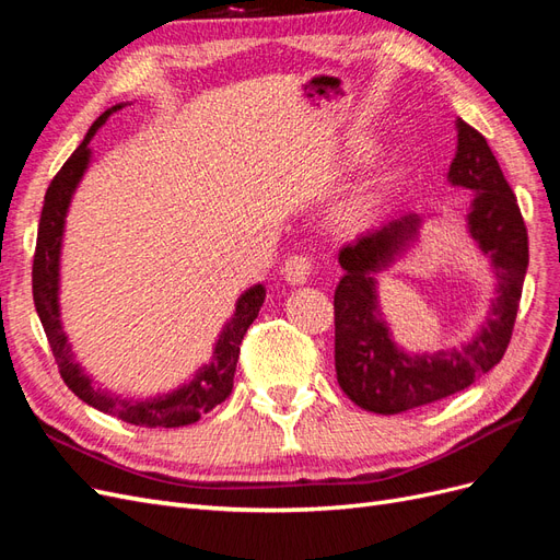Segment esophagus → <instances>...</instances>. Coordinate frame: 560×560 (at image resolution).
<instances>
[{
  "mask_svg": "<svg viewBox=\"0 0 560 560\" xmlns=\"http://www.w3.org/2000/svg\"><path fill=\"white\" fill-rule=\"evenodd\" d=\"M313 273V261L308 257H290L282 266V278L287 284H306Z\"/></svg>",
  "mask_w": 560,
  "mask_h": 560,
  "instance_id": "1",
  "label": "esophagus"
}]
</instances>
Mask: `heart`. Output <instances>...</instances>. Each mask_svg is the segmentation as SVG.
Here are the masks:
<instances>
[{"label": "heart", "instance_id": "obj_1", "mask_svg": "<svg viewBox=\"0 0 560 560\" xmlns=\"http://www.w3.org/2000/svg\"><path fill=\"white\" fill-rule=\"evenodd\" d=\"M381 206V196L376 186H362V189L352 191L346 200H341L334 210L336 224L346 231H362L371 226Z\"/></svg>", "mask_w": 560, "mask_h": 560}]
</instances>
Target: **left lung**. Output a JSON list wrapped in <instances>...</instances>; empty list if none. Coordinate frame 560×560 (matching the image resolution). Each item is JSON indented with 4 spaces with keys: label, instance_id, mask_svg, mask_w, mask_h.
Segmentation results:
<instances>
[{
    "label": "left lung",
    "instance_id": "obj_1",
    "mask_svg": "<svg viewBox=\"0 0 560 560\" xmlns=\"http://www.w3.org/2000/svg\"><path fill=\"white\" fill-rule=\"evenodd\" d=\"M455 156L446 179L471 191L465 226L490 264L495 294L467 341L434 352H411L389 331L378 273L418 243L428 217L404 212L338 252L346 273L334 294L336 378L343 393L371 413L393 416L460 393L493 369L510 346L528 270V231L483 135L463 118H455Z\"/></svg>",
    "mask_w": 560,
    "mask_h": 560
}]
</instances>
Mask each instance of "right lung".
Returning <instances> with one entry per match:
<instances>
[{
    "label": "right lung",
    "instance_id": "add662e5",
    "mask_svg": "<svg viewBox=\"0 0 560 560\" xmlns=\"http://www.w3.org/2000/svg\"><path fill=\"white\" fill-rule=\"evenodd\" d=\"M124 107L126 103H118L95 118V124L89 128L86 138H83V142L77 147L74 154L67 159V163L60 167V173L48 186L39 219L35 266H32V294H35V308L44 325L50 350H54L60 376L81 401H86L97 411L121 418L124 422H130V425L182 428L200 420L202 413L212 411L217 404H222L231 395L243 336L264 306L266 287L257 282L238 296L233 315L224 322L222 331L217 336L212 360L198 366L194 371V376L179 387H175L173 393L147 399L121 397L95 383V378L81 366V362H77L70 336L65 334L60 319V254L65 238V222L72 206L74 191L79 189V182L86 175L93 161V149L89 147L91 140L95 138V132L107 124V118Z\"/></svg>",
    "mask_w": 560,
    "mask_h": 560
}]
</instances>
